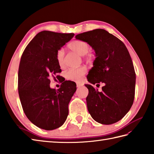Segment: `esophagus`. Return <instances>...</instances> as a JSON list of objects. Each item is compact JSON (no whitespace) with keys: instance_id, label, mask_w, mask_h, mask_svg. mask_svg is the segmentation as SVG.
<instances>
[{"instance_id":"1","label":"esophagus","mask_w":154,"mask_h":154,"mask_svg":"<svg viewBox=\"0 0 154 154\" xmlns=\"http://www.w3.org/2000/svg\"><path fill=\"white\" fill-rule=\"evenodd\" d=\"M82 86H83V84H81V83H77L76 84V87L77 88H80V87H82Z\"/></svg>"}]
</instances>
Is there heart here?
Wrapping results in <instances>:
<instances>
[{"mask_svg": "<svg viewBox=\"0 0 154 154\" xmlns=\"http://www.w3.org/2000/svg\"><path fill=\"white\" fill-rule=\"evenodd\" d=\"M68 47L74 52L80 56H84L89 52L90 47L88 43L82 40H74L68 44ZM88 59H91V55H87ZM57 63L60 67L64 66V52L63 48L58 49L56 53ZM87 72V68L85 66H80L77 68H70L66 72V78L68 80L79 81L82 79L83 76Z\"/></svg>", "mask_w": 154, "mask_h": 154, "instance_id": "obj_1", "label": "heart"}]
</instances>
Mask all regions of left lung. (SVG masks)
Instances as JSON below:
<instances>
[{"mask_svg":"<svg viewBox=\"0 0 154 154\" xmlns=\"http://www.w3.org/2000/svg\"><path fill=\"white\" fill-rule=\"evenodd\" d=\"M75 37L88 42L95 52L88 80L93 84H105L101 91L85 85L89 91L88 111L99 123H115L125 117L134 102L136 74L128 51L123 42L103 29L82 33Z\"/></svg>","mask_w":154,"mask_h":154,"instance_id":"1","label":"left lung"}]
</instances>
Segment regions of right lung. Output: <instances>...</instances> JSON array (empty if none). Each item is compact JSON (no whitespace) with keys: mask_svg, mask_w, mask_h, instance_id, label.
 <instances>
[{"mask_svg":"<svg viewBox=\"0 0 154 154\" xmlns=\"http://www.w3.org/2000/svg\"><path fill=\"white\" fill-rule=\"evenodd\" d=\"M74 33L43 31L26 47L18 69V94L26 117L37 127L47 131L62 126L68 115V104L76 90L74 82L64 81L58 90L50 88V77L61 69L56 53Z\"/></svg>","mask_w":154,"mask_h":154,"instance_id":"right-lung-1","label":"right lung"}]
</instances>
